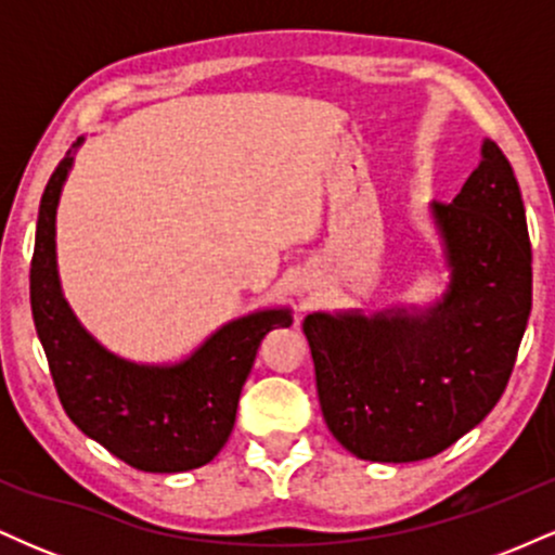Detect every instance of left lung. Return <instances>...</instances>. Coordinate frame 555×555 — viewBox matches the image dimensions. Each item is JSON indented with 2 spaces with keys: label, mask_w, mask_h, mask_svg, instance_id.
Wrapping results in <instances>:
<instances>
[{
  "label": "left lung",
  "mask_w": 555,
  "mask_h": 555,
  "mask_svg": "<svg viewBox=\"0 0 555 555\" xmlns=\"http://www.w3.org/2000/svg\"><path fill=\"white\" fill-rule=\"evenodd\" d=\"M449 292L404 308L305 318L328 430L367 462H420L501 399L532 310V247L512 164L493 140L451 203H433Z\"/></svg>",
  "instance_id": "obj_1"
}]
</instances>
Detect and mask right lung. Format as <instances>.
<instances>
[{"mask_svg": "<svg viewBox=\"0 0 555 555\" xmlns=\"http://www.w3.org/2000/svg\"><path fill=\"white\" fill-rule=\"evenodd\" d=\"M82 140L78 138L80 145ZM73 156H65L43 190L30 260V310L49 371L67 417L143 473H188L224 449L237 401L260 341L292 326V313L260 310L221 326L177 365L127 362L80 326L56 276L54 221Z\"/></svg>", "mask_w": 555, "mask_h": 555, "instance_id": "obj_1", "label": "right lung"}]
</instances>
